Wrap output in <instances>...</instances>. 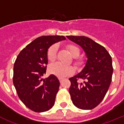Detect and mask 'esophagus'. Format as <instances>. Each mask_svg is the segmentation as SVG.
Instances as JSON below:
<instances>
[{
    "label": "esophagus",
    "instance_id": "esophagus-1",
    "mask_svg": "<svg viewBox=\"0 0 124 124\" xmlns=\"http://www.w3.org/2000/svg\"><path fill=\"white\" fill-rule=\"evenodd\" d=\"M59 81H60V82H62V80H63V78H59Z\"/></svg>",
    "mask_w": 124,
    "mask_h": 124
}]
</instances>
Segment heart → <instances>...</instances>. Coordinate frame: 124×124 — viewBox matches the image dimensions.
<instances>
[{"instance_id": "1", "label": "heart", "mask_w": 124, "mask_h": 124, "mask_svg": "<svg viewBox=\"0 0 124 124\" xmlns=\"http://www.w3.org/2000/svg\"><path fill=\"white\" fill-rule=\"evenodd\" d=\"M67 49L71 55L73 57H77L80 55V50L77 47L73 45H69ZM57 46L53 45L49 48L47 52V59L52 62L55 61L56 58ZM49 72L51 74L57 76L59 78H65L71 75L75 72V70L72 66H65L59 63H54L49 67Z\"/></svg>"}]
</instances>
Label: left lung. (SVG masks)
Listing matches in <instances>:
<instances>
[{
    "label": "left lung",
    "instance_id": "left-lung-1",
    "mask_svg": "<svg viewBox=\"0 0 124 124\" xmlns=\"http://www.w3.org/2000/svg\"><path fill=\"white\" fill-rule=\"evenodd\" d=\"M70 41L80 46L87 60L81 72L69 78V93L77 108L90 110L102 101L112 80V58L103 46L85 36H67ZM77 78L85 81L78 84Z\"/></svg>",
    "mask_w": 124,
    "mask_h": 124
}]
</instances>
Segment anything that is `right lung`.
Returning a JSON list of instances; mask_svg holds the SVG:
<instances>
[{
  "label": "right lung",
  "instance_id": "1",
  "mask_svg": "<svg viewBox=\"0 0 124 124\" xmlns=\"http://www.w3.org/2000/svg\"><path fill=\"white\" fill-rule=\"evenodd\" d=\"M65 39L63 36L38 38L20 52L15 61L13 85L22 102L34 112L49 111L54 105L59 80L52 74L45 79L42 77L46 72L49 48Z\"/></svg>",
  "mask_w": 124,
  "mask_h": 124
}]
</instances>
